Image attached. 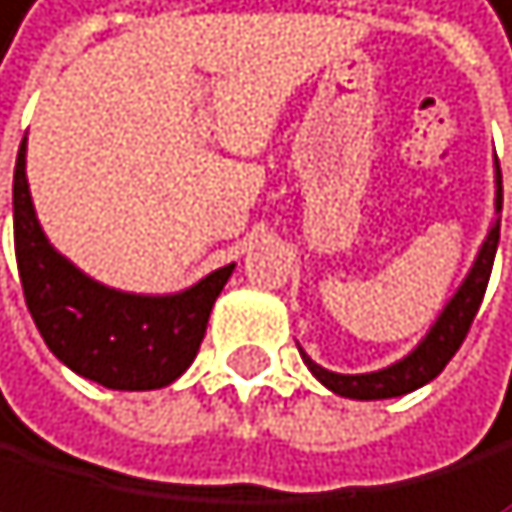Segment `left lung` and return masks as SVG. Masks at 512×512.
Returning a JSON list of instances; mask_svg holds the SVG:
<instances>
[{"label": "left lung", "instance_id": "1", "mask_svg": "<svg viewBox=\"0 0 512 512\" xmlns=\"http://www.w3.org/2000/svg\"><path fill=\"white\" fill-rule=\"evenodd\" d=\"M500 210H504V181H500V165L494 159V222L484 242L475 254L472 267H468L465 280L459 283V290L449 296V302L443 306V312L436 315V321L430 325V331L420 337L417 347L411 353H405L401 360L373 369V373H331V369L318 366L306 350L299 347L302 363L309 366V373L331 389L341 398H353V401H382V398H398L408 395L420 385L433 382L443 373L446 363L456 357V350L462 347L468 328L478 315V306L484 299V290H488L491 280V267H494V254H497V242H500Z\"/></svg>", "mask_w": 512, "mask_h": 512}]
</instances>
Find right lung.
Returning <instances> with one entry per match:
<instances>
[{
  "instance_id": "obj_1",
  "label": "right lung",
  "mask_w": 512,
  "mask_h": 512,
  "mask_svg": "<svg viewBox=\"0 0 512 512\" xmlns=\"http://www.w3.org/2000/svg\"><path fill=\"white\" fill-rule=\"evenodd\" d=\"M12 213L24 302L56 360L117 392L165 389L184 376L235 264L178 293H127L88 277L40 226L28 187V139L15 162Z\"/></svg>"
}]
</instances>
